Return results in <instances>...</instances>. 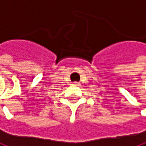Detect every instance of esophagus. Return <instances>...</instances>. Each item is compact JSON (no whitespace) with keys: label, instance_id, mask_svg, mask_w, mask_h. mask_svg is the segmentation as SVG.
<instances>
[{"label":"esophagus","instance_id":"obj_1","mask_svg":"<svg viewBox=\"0 0 146 146\" xmlns=\"http://www.w3.org/2000/svg\"><path fill=\"white\" fill-rule=\"evenodd\" d=\"M73 85H74V86H78L79 85V84L78 83H77V82H74L73 84Z\"/></svg>","mask_w":146,"mask_h":146}]
</instances>
